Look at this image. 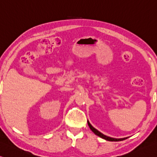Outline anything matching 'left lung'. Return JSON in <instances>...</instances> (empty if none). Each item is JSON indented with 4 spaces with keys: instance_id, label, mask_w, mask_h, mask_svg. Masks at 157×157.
<instances>
[{
    "instance_id": "obj_1",
    "label": "left lung",
    "mask_w": 157,
    "mask_h": 157,
    "mask_svg": "<svg viewBox=\"0 0 157 157\" xmlns=\"http://www.w3.org/2000/svg\"><path fill=\"white\" fill-rule=\"evenodd\" d=\"M88 126L90 128L91 131H92L94 133H95L96 136H98L99 137H100L102 139H105L107 141H114V142H117V141H121V140H126L127 139V137H124V138H114V137H111L109 136H105V135H104L102 132H100L99 131H98L97 129L95 128L92 125L90 124V122H89V121L88 120Z\"/></svg>"
}]
</instances>
